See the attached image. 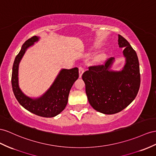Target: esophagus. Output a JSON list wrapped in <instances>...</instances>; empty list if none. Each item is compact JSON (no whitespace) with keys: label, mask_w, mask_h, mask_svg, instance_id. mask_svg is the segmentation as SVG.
<instances>
[{"label":"esophagus","mask_w":156,"mask_h":156,"mask_svg":"<svg viewBox=\"0 0 156 156\" xmlns=\"http://www.w3.org/2000/svg\"><path fill=\"white\" fill-rule=\"evenodd\" d=\"M79 77L81 78L82 77V75L83 73V72H84V69H83V68L82 66H79Z\"/></svg>","instance_id":"esophagus-1"}]
</instances>
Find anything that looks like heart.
<instances>
[{"label":"heart","instance_id":"b5f03b06","mask_svg":"<svg viewBox=\"0 0 156 156\" xmlns=\"http://www.w3.org/2000/svg\"><path fill=\"white\" fill-rule=\"evenodd\" d=\"M103 57V54L99 55V58H102Z\"/></svg>","mask_w":156,"mask_h":156}]
</instances>
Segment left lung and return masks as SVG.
<instances>
[{"label":"left lung","mask_w":156,"mask_h":156,"mask_svg":"<svg viewBox=\"0 0 156 156\" xmlns=\"http://www.w3.org/2000/svg\"><path fill=\"white\" fill-rule=\"evenodd\" d=\"M118 42L120 47H125L123 55L126 57V64L121 71L109 70L115 59L111 57L104 65L89 66L82 76L90 104L98 112L107 115L119 113L130 104L140 85L136 53L121 35Z\"/></svg>","instance_id":"8db88e82"}]
</instances>
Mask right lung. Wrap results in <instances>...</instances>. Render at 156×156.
<instances>
[{
	"mask_svg": "<svg viewBox=\"0 0 156 156\" xmlns=\"http://www.w3.org/2000/svg\"><path fill=\"white\" fill-rule=\"evenodd\" d=\"M33 36L23 44L22 49L15 58L12 73V86L16 98L22 107L38 116L53 117L65 109L68 102L70 90L79 77L78 68L62 69L53 85L43 96L36 99H31L23 94L19 88L18 82V65L26 49L38 40Z\"/></svg>",
	"mask_w": 156,
	"mask_h": 156,
	"instance_id": "right-lung-1",
	"label": "right lung"
}]
</instances>
